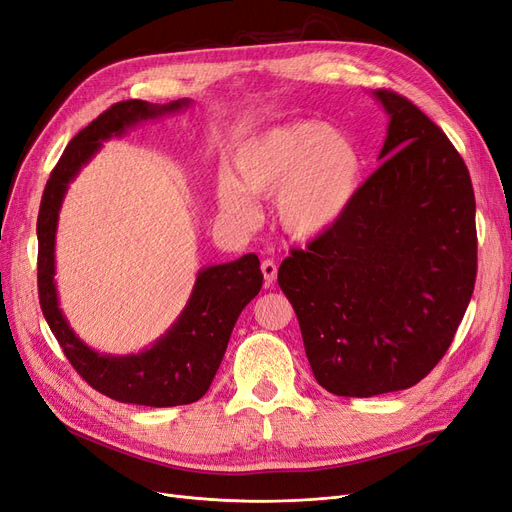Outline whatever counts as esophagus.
I'll list each match as a JSON object with an SVG mask.
<instances>
[{"instance_id": "obj_1", "label": "esophagus", "mask_w": 512, "mask_h": 512, "mask_svg": "<svg viewBox=\"0 0 512 512\" xmlns=\"http://www.w3.org/2000/svg\"><path fill=\"white\" fill-rule=\"evenodd\" d=\"M261 272H263V278H266V285H274L276 282V276H278V266L272 261V259H266L261 263Z\"/></svg>"}]
</instances>
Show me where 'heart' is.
<instances>
[{
	"label": "heart",
	"mask_w": 512,
	"mask_h": 512,
	"mask_svg": "<svg viewBox=\"0 0 512 512\" xmlns=\"http://www.w3.org/2000/svg\"><path fill=\"white\" fill-rule=\"evenodd\" d=\"M236 177L223 175L217 202L238 223L255 217L251 196H274L278 225L295 240H314L342 221L363 181L361 151L320 122L259 132L234 156Z\"/></svg>",
	"instance_id": "1"
}]
</instances>
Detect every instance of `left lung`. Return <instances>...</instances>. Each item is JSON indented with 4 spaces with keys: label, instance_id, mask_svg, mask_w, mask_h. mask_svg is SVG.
<instances>
[{
    "label": "left lung",
    "instance_id": "8db88e82",
    "mask_svg": "<svg viewBox=\"0 0 512 512\" xmlns=\"http://www.w3.org/2000/svg\"><path fill=\"white\" fill-rule=\"evenodd\" d=\"M373 94L390 116L382 166L333 230L278 268L316 382L358 399L411 388L437 367L477 278L462 156L409 99Z\"/></svg>",
    "mask_w": 512,
    "mask_h": 512
}]
</instances>
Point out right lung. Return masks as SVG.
<instances>
[{"label": "right lung", "mask_w": 512, "mask_h": 512, "mask_svg": "<svg viewBox=\"0 0 512 512\" xmlns=\"http://www.w3.org/2000/svg\"><path fill=\"white\" fill-rule=\"evenodd\" d=\"M187 105L189 99L168 105L130 99L111 105L69 141L52 168L37 215V289L46 323L82 380L120 403L177 407L202 399L213 384L240 312L263 285L255 253L200 270L192 297L177 323L154 346L128 356L90 350L73 333L59 308L54 285V236L69 181L97 154L103 141Z\"/></svg>", "instance_id": "add662e5"}]
</instances>
